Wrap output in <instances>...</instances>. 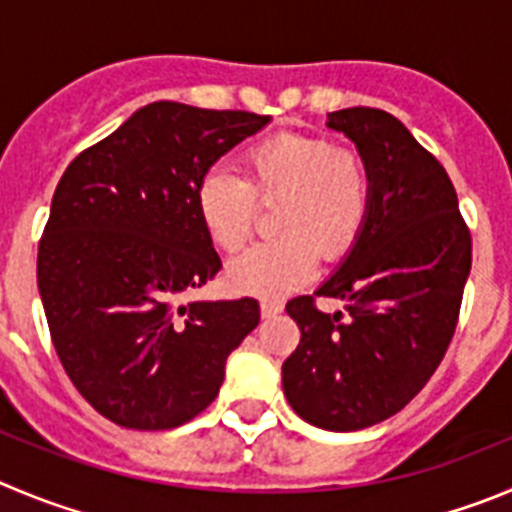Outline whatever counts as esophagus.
I'll list each match as a JSON object with an SVG mask.
<instances>
[{"label":"esophagus","mask_w":512,"mask_h":512,"mask_svg":"<svg viewBox=\"0 0 512 512\" xmlns=\"http://www.w3.org/2000/svg\"><path fill=\"white\" fill-rule=\"evenodd\" d=\"M280 310H283V305L275 303V300H262V303H260L262 318H272V315H278Z\"/></svg>","instance_id":"obj_1"}]
</instances>
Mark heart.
<instances>
[{
    "instance_id": "obj_1",
    "label": "heart",
    "mask_w": 512,
    "mask_h": 512,
    "mask_svg": "<svg viewBox=\"0 0 512 512\" xmlns=\"http://www.w3.org/2000/svg\"><path fill=\"white\" fill-rule=\"evenodd\" d=\"M245 176L214 166L197 184V212L209 240L240 250L255 224V199L280 202L272 227L280 237L234 257L227 283L237 293L280 298L305 283L315 255L336 262L364 232L374 199L369 164L356 151L310 133H275L242 156Z\"/></svg>"
}]
</instances>
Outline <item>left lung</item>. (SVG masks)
<instances>
[{"label":"left lung","mask_w":512,"mask_h":512,"mask_svg":"<svg viewBox=\"0 0 512 512\" xmlns=\"http://www.w3.org/2000/svg\"><path fill=\"white\" fill-rule=\"evenodd\" d=\"M328 128L356 143L374 199L356 245L315 290L346 313H323L310 295L285 305L300 343L283 364V391L313 427L356 432L401 412L437 371L472 240L450 176L404 123L358 105L328 113Z\"/></svg>","instance_id":"left-lung-1"}]
</instances>
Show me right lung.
I'll return each mask as SVG.
<instances>
[{"instance_id":"add662e5","label":"right lung","mask_w":512,"mask_h":512,"mask_svg":"<svg viewBox=\"0 0 512 512\" xmlns=\"http://www.w3.org/2000/svg\"><path fill=\"white\" fill-rule=\"evenodd\" d=\"M267 123L159 100L62 174L37 288L62 369L105 419L148 432L186 424L260 323L255 298H179L222 267L197 212L199 179Z\"/></svg>"}]
</instances>
